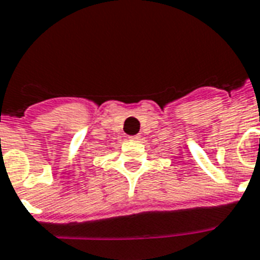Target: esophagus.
Returning a JSON list of instances; mask_svg holds the SVG:
<instances>
[{"label":"esophagus","mask_w":260,"mask_h":260,"mask_svg":"<svg viewBox=\"0 0 260 260\" xmlns=\"http://www.w3.org/2000/svg\"><path fill=\"white\" fill-rule=\"evenodd\" d=\"M141 140V136H132V137H128V141H140Z\"/></svg>","instance_id":"34e87169"}]
</instances>
